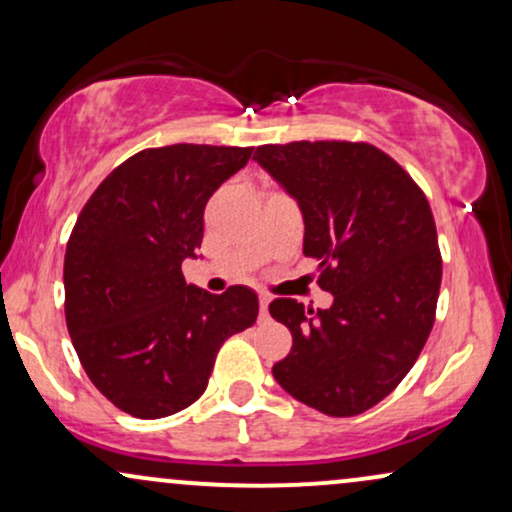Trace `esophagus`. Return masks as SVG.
Returning <instances> with one entry per match:
<instances>
[{
    "label": "esophagus",
    "mask_w": 512,
    "mask_h": 512,
    "mask_svg": "<svg viewBox=\"0 0 512 512\" xmlns=\"http://www.w3.org/2000/svg\"><path fill=\"white\" fill-rule=\"evenodd\" d=\"M269 303H272V298H269L267 293H262V295H260V312H262V317H267Z\"/></svg>",
    "instance_id": "34e87169"
}]
</instances>
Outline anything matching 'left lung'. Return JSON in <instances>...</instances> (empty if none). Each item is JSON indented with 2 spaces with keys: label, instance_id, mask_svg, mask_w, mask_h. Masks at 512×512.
<instances>
[{
  "label": "left lung",
  "instance_id": "obj_1",
  "mask_svg": "<svg viewBox=\"0 0 512 512\" xmlns=\"http://www.w3.org/2000/svg\"><path fill=\"white\" fill-rule=\"evenodd\" d=\"M257 164L298 202L305 257L319 260L329 310L276 298L269 315L293 336L272 367L295 400L331 417L360 415L410 372L434 326L441 252L427 197L367 143L262 145Z\"/></svg>",
  "mask_w": 512,
  "mask_h": 512
}]
</instances>
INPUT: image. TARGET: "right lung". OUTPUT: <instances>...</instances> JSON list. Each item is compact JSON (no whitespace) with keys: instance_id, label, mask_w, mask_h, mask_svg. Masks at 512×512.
I'll return each instance as SVG.
<instances>
[{"instance_id":"1","label":"right lung","mask_w":512,"mask_h":512,"mask_svg":"<svg viewBox=\"0 0 512 512\" xmlns=\"http://www.w3.org/2000/svg\"><path fill=\"white\" fill-rule=\"evenodd\" d=\"M252 147L166 145L116 166L73 226L64 257L66 326L80 365L116 408L174 415L207 389L224 341L255 324L248 286L214 295L186 283L205 205Z\"/></svg>"}]
</instances>
